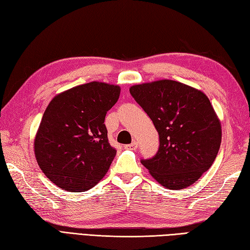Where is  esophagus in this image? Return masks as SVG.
Listing matches in <instances>:
<instances>
[{
	"instance_id": "esophagus-1",
	"label": "esophagus",
	"mask_w": 250,
	"mask_h": 250,
	"mask_svg": "<svg viewBox=\"0 0 250 250\" xmlns=\"http://www.w3.org/2000/svg\"><path fill=\"white\" fill-rule=\"evenodd\" d=\"M137 147H139V145H137V142H135V141L132 143V144L125 146V149H130V150H135V149H137Z\"/></svg>"
}]
</instances>
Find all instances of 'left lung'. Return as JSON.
<instances>
[{"label": "left lung", "instance_id": "obj_1", "mask_svg": "<svg viewBox=\"0 0 250 250\" xmlns=\"http://www.w3.org/2000/svg\"><path fill=\"white\" fill-rule=\"evenodd\" d=\"M130 93L160 137L156 156L142 164L163 187L184 189L208 169L221 144V124L207 95L171 79L134 84Z\"/></svg>", "mask_w": 250, "mask_h": 250}]
</instances>
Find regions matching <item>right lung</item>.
<instances>
[{
	"instance_id": "obj_1",
	"label": "right lung",
	"mask_w": 250,
	"mask_h": 250,
	"mask_svg": "<svg viewBox=\"0 0 250 250\" xmlns=\"http://www.w3.org/2000/svg\"><path fill=\"white\" fill-rule=\"evenodd\" d=\"M120 87L91 82L65 90L50 101L37 129L34 153L42 171L65 191H87L116 156L104 125L119 99Z\"/></svg>"
}]
</instances>
